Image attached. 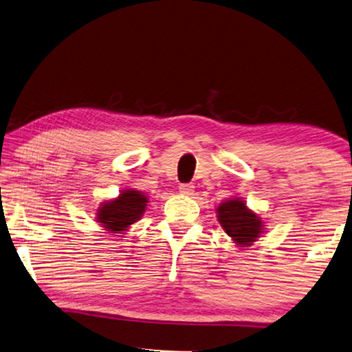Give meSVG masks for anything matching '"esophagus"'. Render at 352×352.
Listing matches in <instances>:
<instances>
[{"mask_svg":"<svg viewBox=\"0 0 352 352\" xmlns=\"http://www.w3.org/2000/svg\"><path fill=\"white\" fill-rule=\"evenodd\" d=\"M193 186L192 184H181L179 186V192L182 193V195H186V197H190V195H193Z\"/></svg>","mask_w":352,"mask_h":352,"instance_id":"1","label":"esophagus"}]
</instances>
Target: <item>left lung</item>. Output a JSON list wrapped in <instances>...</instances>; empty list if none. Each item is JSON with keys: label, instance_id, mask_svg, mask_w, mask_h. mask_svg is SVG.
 I'll return each instance as SVG.
<instances>
[{"label": "left lung", "instance_id": "8db88e82", "mask_svg": "<svg viewBox=\"0 0 352 352\" xmlns=\"http://www.w3.org/2000/svg\"><path fill=\"white\" fill-rule=\"evenodd\" d=\"M215 212L220 226L237 247L253 245V242H256L266 230L261 215L248 208L239 197L225 199Z\"/></svg>", "mask_w": 352, "mask_h": 352}]
</instances>
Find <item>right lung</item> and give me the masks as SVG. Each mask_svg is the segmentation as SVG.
<instances>
[{
	"label": "right lung",
	"mask_w": 352,
	"mask_h": 352,
	"mask_svg": "<svg viewBox=\"0 0 352 352\" xmlns=\"http://www.w3.org/2000/svg\"><path fill=\"white\" fill-rule=\"evenodd\" d=\"M149 198L135 188H124L116 198L100 203L96 210V221L115 236L124 234L131 226L143 217Z\"/></svg>",
	"instance_id": "1"
}]
</instances>
